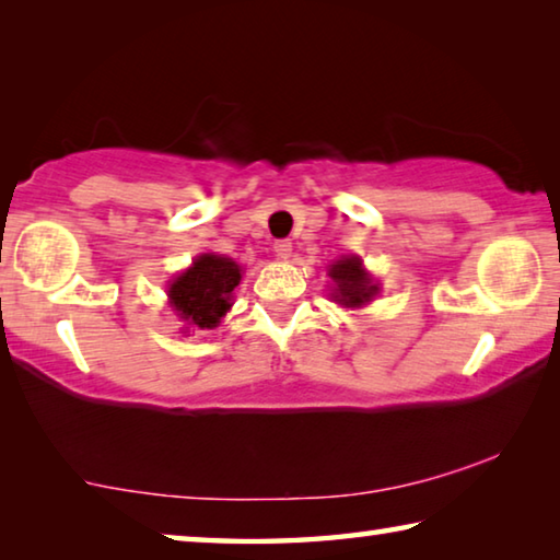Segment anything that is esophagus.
Masks as SVG:
<instances>
[{"mask_svg":"<svg viewBox=\"0 0 560 560\" xmlns=\"http://www.w3.org/2000/svg\"><path fill=\"white\" fill-rule=\"evenodd\" d=\"M273 252H277V257L289 259L291 257V242L289 240H279L277 244H273Z\"/></svg>","mask_w":560,"mask_h":560,"instance_id":"1","label":"esophagus"}]
</instances>
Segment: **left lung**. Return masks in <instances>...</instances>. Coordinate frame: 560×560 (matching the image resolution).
<instances>
[{"mask_svg":"<svg viewBox=\"0 0 560 560\" xmlns=\"http://www.w3.org/2000/svg\"><path fill=\"white\" fill-rule=\"evenodd\" d=\"M328 277L334 281V293H330V299L346 308L365 306V303H371L377 296V291H381L371 273L363 269V259L353 257V254L330 264Z\"/></svg>","mask_w":560,"mask_h":560,"instance_id":"left-lung-1","label":"left lung"}]
</instances>
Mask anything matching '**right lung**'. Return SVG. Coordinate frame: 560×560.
Segmentation results:
<instances>
[{
    "mask_svg": "<svg viewBox=\"0 0 560 560\" xmlns=\"http://www.w3.org/2000/svg\"><path fill=\"white\" fill-rule=\"evenodd\" d=\"M240 264L220 254H200L167 287L170 306L192 328H214L232 308V293L240 287Z\"/></svg>",
    "mask_w": 560,
    "mask_h": 560,
    "instance_id": "obj_1",
    "label": "right lung"
}]
</instances>
